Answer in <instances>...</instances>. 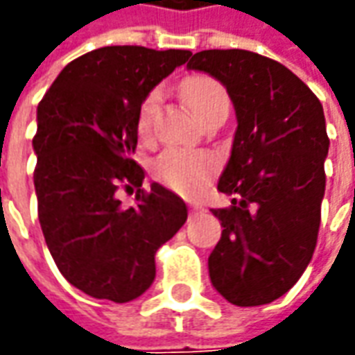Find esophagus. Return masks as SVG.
Instances as JSON below:
<instances>
[{"mask_svg":"<svg viewBox=\"0 0 355 355\" xmlns=\"http://www.w3.org/2000/svg\"><path fill=\"white\" fill-rule=\"evenodd\" d=\"M201 211H203L201 205H190V213H201Z\"/></svg>","mask_w":355,"mask_h":355,"instance_id":"esophagus-1","label":"esophagus"}]
</instances>
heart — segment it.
<instances>
[{
    "label": "heart",
    "mask_w": 355,
    "mask_h": 355,
    "mask_svg": "<svg viewBox=\"0 0 355 355\" xmlns=\"http://www.w3.org/2000/svg\"><path fill=\"white\" fill-rule=\"evenodd\" d=\"M159 91L154 89L140 102L137 127L140 137H148L154 125L155 112L159 106ZM182 96L188 108L198 119H205L213 112L230 108V98L226 89L209 76H193L182 83ZM215 171V157L200 150L167 148L154 162V175L163 184L177 192L193 196L205 186L211 173Z\"/></svg>",
    "instance_id": "b5f03b06"
}]
</instances>
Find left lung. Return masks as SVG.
<instances>
[{
  "label": "left lung",
  "instance_id": "obj_1",
  "mask_svg": "<svg viewBox=\"0 0 355 355\" xmlns=\"http://www.w3.org/2000/svg\"><path fill=\"white\" fill-rule=\"evenodd\" d=\"M188 70L220 81L238 119L216 186L230 205L211 209L223 236L209 277L232 304H268L298 282L315 249L329 152L323 106L289 68L251 51H201Z\"/></svg>",
  "mask_w": 355,
  "mask_h": 355
}]
</instances>
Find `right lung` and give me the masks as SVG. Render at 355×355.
Listing matches in <instances>:
<instances>
[{
  "label": "right lung",
  "instance_id": "obj_1",
  "mask_svg": "<svg viewBox=\"0 0 355 355\" xmlns=\"http://www.w3.org/2000/svg\"><path fill=\"white\" fill-rule=\"evenodd\" d=\"M190 51L101 47L58 73L37 106L34 186L53 261L76 289L129 302L150 289L155 251L188 218L182 198L152 182L132 159L140 102ZM137 191L123 208L119 186Z\"/></svg>",
  "mask_w": 355,
  "mask_h": 355
}]
</instances>
